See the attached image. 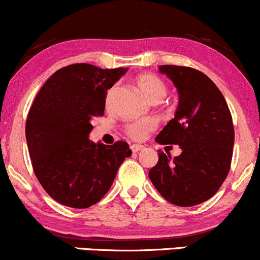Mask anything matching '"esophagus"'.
<instances>
[{
  "instance_id": "esophagus-1",
  "label": "esophagus",
  "mask_w": 260,
  "mask_h": 260,
  "mask_svg": "<svg viewBox=\"0 0 260 260\" xmlns=\"http://www.w3.org/2000/svg\"><path fill=\"white\" fill-rule=\"evenodd\" d=\"M143 148H145V147H143L142 145H133V146H131V151H133L134 153H136V152L142 151Z\"/></svg>"
}]
</instances>
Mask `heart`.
<instances>
[{"instance_id": "b5f03b06", "label": "heart", "mask_w": 260, "mask_h": 260, "mask_svg": "<svg viewBox=\"0 0 260 260\" xmlns=\"http://www.w3.org/2000/svg\"><path fill=\"white\" fill-rule=\"evenodd\" d=\"M136 84L141 92L149 102L159 103L167 96V85L161 80L159 76L151 74V73H145V74L139 75L136 78ZM115 91H117V85L112 86L107 91L106 94V106H111L112 101L114 99ZM155 127V121L152 119H145V120L135 121V123L127 124L125 130L130 137L135 140H142L151 130Z\"/></svg>"}]
</instances>
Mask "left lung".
<instances>
[{"label":"left lung","instance_id":"1","mask_svg":"<svg viewBox=\"0 0 260 260\" xmlns=\"http://www.w3.org/2000/svg\"><path fill=\"white\" fill-rule=\"evenodd\" d=\"M159 72L178 90L179 106L155 141L179 145L182 152L173 159L158 151L148 176L168 202L197 206L214 196L230 170L233 118L220 90L202 72L179 66H161Z\"/></svg>","mask_w":260,"mask_h":260}]
</instances>
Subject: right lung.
Returning <instances> with one entry per match:
<instances>
[{"instance_id":"right-lung-1","label":"right lung","mask_w":260,"mask_h":260,"mask_svg":"<svg viewBox=\"0 0 260 260\" xmlns=\"http://www.w3.org/2000/svg\"><path fill=\"white\" fill-rule=\"evenodd\" d=\"M126 72L86 63L67 66L34 101L25 125L34 173L63 206L81 209L100 202L133 153L126 142L107 146L88 140L92 118L105 114L107 91Z\"/></svg>"}]
</instances>
